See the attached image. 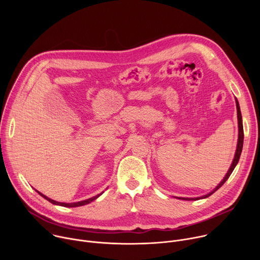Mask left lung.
<instances>
[{
    "label": "left lung",
    "mask_w": 260,
    "mask_h": 260,
    "mask_svg": "<svg viewBox=\"0 0 260 260\" xmlns=\"http://www.w3.org/2000/svg\"><path fill=\"white\" fill-rule=\"evenodd\" d=\"M236 104H237V113H238V124H239V137H238V145H237V150H236V154H235V157H234V160L232 162V166L229 170V172L226 173L225 177L223 178V180H222L219 184L218 186L213 189L210 193L206 194V196H203V197H200V198H177L179 200H185V201H198V200H201V199H206L210 196H212L216 190H218L222 185H223L226 180L230 178V176L232 175L233 171L235 170L236 166L238 165L239 162V159H240V156H241V153H242V149H243V143H244V129H243V121H242V114H241V110H240V105H239V102L238 100L236 99Z\"/></svg>",
    "instance_id": "obj_1"
}]
</instances>
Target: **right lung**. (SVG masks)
Listing matches in <instances>:
<instances>
[{"mask_svg": "<svg viewBox=\"0 0 260 260\" xmlns=\"http://www.w3.org/2000/svg\"><path fill=\"white\" fill-rule=\"evenodd\" d=\"M37 192H38L42 198H44L45 200H47L48 202H50L51 204H53V205H57V206H62V207H67V208H74V207H80V206H84V205H87V204H89V203H91L92 201H94V200H96L102 193H100V194H98V196H95V197H93V198H90V199H88V200H85V201H81V202H77V203H71V204H67V203H59V202H56V201H53V200H51V199H49L48 197H46V196H44L43 193H41V192H39L38 190H36Z\"/></svg>", "mask_w": 260, "mask_h": 260, "instance_id": "1", "label": "right lung"}]
</instances>
